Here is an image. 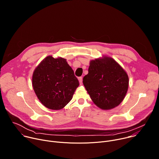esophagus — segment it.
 Returning a JSON list of instances; mask_svg holds the SVG:
<instances>
[{
	"mask_svg": "<svg viewBox=\"0 0 159 159\" xmlns=\"http://www.w3.org/2000/svg\"><path fill=\"white\" fill-rule=\"evenodd\" d=\"M79 81L80 84V85H82V77H79Z\"/></svg>",
	"mask_w": 159,
	"mask_h": 159,
	"instance_id": "esophagus-1",
	"label": "esophagus"
}]
</instances>
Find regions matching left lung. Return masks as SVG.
Masks as SVG:
<instances>
[{
  "instance_id": "1",
  "label": "left lung",
  "mask_w": 159,
  "mask_h": 159,
  "mask_svg": "<svg viewBox=\"0 0 159 159\" xmlns=\"http://www.w3.org/2000/svg\"><path fill=\"white\" fill-rule=\"evenodd\" d=\"M83 84L94 104L104 110L118 106L128 89V76L112 58L104 57L90 61Z\"/></svg>"
}]
</instances>
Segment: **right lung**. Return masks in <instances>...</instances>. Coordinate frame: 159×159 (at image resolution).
<instances>
[{"label": "right lung", "mask_w": 159, "mask_h": 159, "mask_svg": "<svg viewBox=\"0 0 159 159\" xmlns=\"http://www.w3.org/2000/svg\"><path fill=\"white\" fill-rule=\"evenodd\" d=\"M33 87L41 102L47 108L58 110L72 99L79 82L74 70L62 58H45L33 75Z\"/></svg>", "instance_id": "1"}]
</instances>
